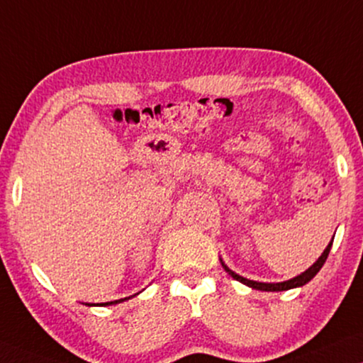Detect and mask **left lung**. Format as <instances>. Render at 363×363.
Returning a JSON list of instances; mask_svg holds the SVG:
<instances>
[{
  "label": "left lung",
  "instance_id": "obj_1",
  "mask_svg": "<svg viewBox=\"0 0 363 363\" xmlns=\"http://www.w3.org/2000/svg\"><path fill=\"white\" fill-rule=\"evenodd\" d=\"M332 244H333V239L330 240L328 245H326V249L323 250V254H321V256L316 259V262H313V266L308 267L305 272H301V274L291 277V279H288V281H281V283H259V281L247 279V277L239 276V274H237V272L232 271L230 267L222 261V257H220V264H222L223 269L229 272V274L234 277L235 281H239V283L249 286V288L259 289V291H288V289H293V288H301V286H305L306 283H310L313 277L318 274V271L321 269V267H323L326 257H328L330 249H332Z\"/></svg>",
  "mask_w": 363,
  "mask_h": 363
}]
</instances>
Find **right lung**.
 Masks as SVG:
<instances>
[{
	"label": "right lung",
	"instance_id": "1",
	"mask_svg": "<svg viewBox=\"0 0 363 363\" xmlns=\"http://www.w3.org/2000/svg\"><path fill=\"white\" fill-rule=\"evenodd\" d=\"M141 293V291H140ZM136 293V294H140ZM136 294H133V296H136ZM133 296H128V298H121V299H116V301H107V303H86V306H111V305H118V303H123L126 301V299L133 298Z\"/></svg>",
	"mask_w": 363,
	"mask_h": 363
}]
</instances>
